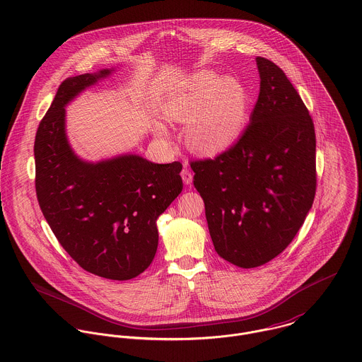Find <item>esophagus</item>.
<instances>
[{
    "label": "esophagus",
    "mask_w": 362,
    "mask_h": 362,
    "mask_svg": "<svg viewBox=\"0 0 362 362\" xmlns=\"http://www.w3.org/2000/svg\"><path fill=\"white\" fill-rule=\"evenodd\" d=\"M181 177H182V181H184L185 185H191L192 184V173L187 167L181 171Z\"/></svg>",
    "instance_id": "1"
}]
</instances>
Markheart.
Wrapping results in <instances>:
<instances>
[{
	"label": "heart",
	"mask_w": 362,
	"mask_h": 362,
	"mask_svg": "<svg viewBox=\"0 0 362 362\" xmlns=\"http://www.w3.org/2000/svg\"><path fill=\"white\" fill-rule=\"evenodd\" d=\"M161 112L170 121L189 123L187 140L194 151L218 154L233 146L244 130L247 93L238 78L204 70L170 94ZM156 132L168 136L163 123H156Z\"/></svg>",
	"instance_id": "obj_1"
}]
</instances>
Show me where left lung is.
<instances>
[{
	"mask_svg": "<svg viewBox=\"0 0 362 362\" xmlns=\"http://www.w3.org/2000/svg\"><path fill=\"white\" fill-rule=\"evenodd\" d=\"M259 94L250 123L225 153L191 161L216 252L240 267L281 254L303 225L316 192L315 126L298 91L257 57Z\"/></svg>",
	"mask_w": 362,
	"mask_h": 362,
	"instance_id": "obj_1",
	"label": "left lung"
}]
</instances>
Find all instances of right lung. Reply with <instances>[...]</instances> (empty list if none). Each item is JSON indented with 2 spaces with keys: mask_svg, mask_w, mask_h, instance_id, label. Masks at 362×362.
<instances>
[{
  "mask_svg": "<svg viewBox=\"0 0 362 362\" xmlns=\"http://www.w3.org/2000/svg\"><path fill=\"white\" fill-rule=\"evenodd\" d=\"M112 71L60 84L35 137V187L45 219L70 257L94 275L126 281L156 255L157 219L182 191V164H156L139 154L93 163L74 153L66 107Z\"/></svg>",
  "mask_w": 362,
  "mask_h": 362,
  "instance_id": "add662e5",
  "label": "right lung"
}]
</instances>
